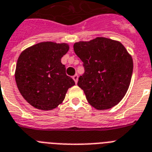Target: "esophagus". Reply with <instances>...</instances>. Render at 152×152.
<instances>
[{
  "label": "esophagus",
  "mask_w": 152,
  "mask_h": 152,
  "mask_svg": "<svg viewBox=\"0 0 152 152\" xmlns=\"http://www.w3.org/2000/svg\"><path fill=\"white\" fill-rule=\"evenodd\" d=\"M72 79H73L74 81H75V83H77V81H78V75H77V74L74 75V76H72Z\"/></svg>",
  "instance_id": "obj_1"
}]
</instances>
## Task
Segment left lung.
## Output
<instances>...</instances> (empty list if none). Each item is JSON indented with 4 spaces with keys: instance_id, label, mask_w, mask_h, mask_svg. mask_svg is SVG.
<instances>
[{
    "instance_id": "left-lung-1",
    "label": "left lung",
    "mask_w": 152,
    "mask_h": 152,
    "mask_svg": "<svg viewBox=\"0 0 152 152\" xmlns=\"http://www.w3.org/2000/svg\"><path fill=\"white\" fill-rule=\"evenodd\" d=\"M73 48L84 68L77 84L88 102L97 110L116 106L127 92L133 69L125 46L112 39L96 38L76 42Z\"/></svg>"
}]
</instances>
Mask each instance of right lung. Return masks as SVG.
<instances>
[{
	"label": "right lung",
	"instance_id": "obj_1",
	"mask_svg": "<svg viewBox=\"0 0 152 152\" xmlns=\"http://www.w3.org/2000/svg\"><path fill=\"white\" fill-rule=\"evenodd\" d=\"M65 43L40 42L21 53L15 78L24 99L35 108L50 110L63 102L75 82L65 73L61 57L69 51Z\"/></svg>",
	"mask_w": 152,
	"mask_h": 152
}]
</instances>
